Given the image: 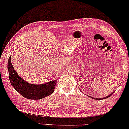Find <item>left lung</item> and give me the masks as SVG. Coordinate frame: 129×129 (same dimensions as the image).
I'll use <instances>...</instances> for the list:
<instances>
[{
  "instance_id": "1",
  "label": "left lung",
  "mask_w": 129,
  "mask_h": 129,
  "mask_svg": "<svg viewBox=\"0 0 129 129\" xmlns=\"http://www.w3.org/2000/svg\"><path fill=\"white\" fill-rule=\"evenodd\" d=\"M114 92H113L112 93H111L110 94H109V96H106V97H105V98H93V97H91V96H90V98H93V99H94V100H101V99H106V98H109V97H110L111 95H112V94H113Z\"/></svg>"
}]
</instances>
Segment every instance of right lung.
<instances>
[{
  "label": "right lung",
  "instance_id": "1",
  "mask_svg": "<svg viewBox=\"0 0 129 129\" xmlns=\"http://www.w3.org/2000/svg\"><path fill=\"white\" fill-rule=\"evenodd\" d=\"M8 70L9 78L12 86L17 92L30 100H41L52 94L54 91L56 81H51L48 83L43 84H32L26 82L19 76L14 70L11 63V57L8 60Z\"/></svg>",
  "mask_w": 129,
  "mask_h": 129
}]
</instances>
